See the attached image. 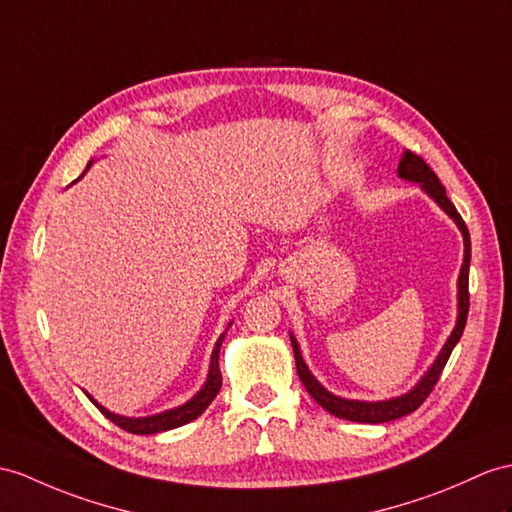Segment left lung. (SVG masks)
Returning <instances> with one entry per match:
<instances>
[{"label": "left lung", "instance_id": "left-lung-1", "mask_svg": "<svg viewBox=\"0 0 512 512\" xmlns=\"http://www.w3.org/2000/svg\"><path fill=\"white\" fill-rule=\"evenodd\" d=\"M397 173H400V178L410 180V182H419V186L423 191H426L436 204H439L447 215H450L458 230L463 232V241H465V260H463V267H460V276H458V319H456V326L450 334V339L443 345L441 354L436 356V360L432 363V367L428 369L426 376H423L413 391H408L400 397H393V400H384V402H358V400H343V397H336L330 391L323 389V386L317 382V378L313 373L308 371L302 352H299V345L293 339L291 334V345H293V354H295V367H297V376L299 380L304 382L306 391L310 393L313 400L328 410L330 415L334 417H341V419H350V421H358V423H384V421H393V419H400L406 417L410 413H415V410L426 402V397L432 393L434 384L439 382L441 373L447 365V360H450V354L456 347V343L460 341V336H463L465 330V323H467V315H469V263H471V241H469V230L465 226L463 217L458 215L456 206L450 202V197L445 195V186L441 184V180L436 178V173L430 169V165L421 156L413 154L408 149V152L402 156L400 160V167H397Z\"/></svg>", "mask_w": 512, "mask_h": 512}]
</instances>
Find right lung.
Segmentation results:
<instances>
[{
  "instance_id": "1",
  "label": "right lung",
  "mask_w": 512,
  "mask_h": 512,
  "mask_svg": "<svg viewBox=\"0 0 512 512\" xmlns=\"http://www.w3.org/2000/svg\"><path fill=\"white\" fill-rule=\"evenodd\" d=\"M91 167V162H89ZM232 326V321L228 323V328ZM226 328V332H228ZM226 332H223L217 343H215V350H213V356H210V369H208V380L206 384L202 386V391H199L193 400H189L186 404L178 406V408H171V410H165V413H158V415H152V417H139V419H132V417H123V415H115L110 413V410H106L104 406H99L93 397L86 393V397L102 410V415L108 417L115 426H119L121 430L126 432H132V434H156V432H165V430H173V428H180L184 426V423H189L193 419H197L199 415L204 413V410L210 406V402L215 400L219 389H221V371H219V347L223 343V339H226Z\"/></svg>"
}]
</instances>
